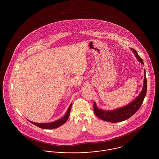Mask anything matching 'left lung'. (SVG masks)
Listing matches in <instances>:
<instances>
[{
    "label": "left lung",
    "instance_id": "left-lung-1",
    "mask_svg": "<svg viewBox=\"0 0 159 159\" xmlns=\"http://www.w3.org/2000/svg\"><path fill=\"white\" fill-rule=\"evenodd\" d=\"M132 51L134 52L136 58L142 64H144L143 60L138 55V53L134 49H132ZM147 79L145 76V70H144V85L141 92L135 100L129 104L128 105L117 108L113 111H104L101 109H98L97 107L95 102L93 103V110L94 113L99 119L104 121L117 123L120 121H124L128 119L132 116H133L136 111L139 109L140 107L142 105L144 98L147 93Z\"/></svg>",
    "mask_w": 159,
    "mask_h": 159
}]
</instances>
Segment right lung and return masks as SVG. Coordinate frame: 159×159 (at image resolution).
Returning <instances> with one entry per match:
<instances>
[{"label":"right lung","instance_id":"add662e5","mask_svg":"<svg viewBox=\"0 0 159 159\" xmlns=\"http://www.w3.org/2000/svg\"><path fill=\"white\" fill-rule=\"evenodd\" d=\"M72 104H70V106L68 107V110L67 111V113L66 115L60 119L57 120V121L51 122V123H34L30 121L32 124L36 125V126L39 127L40 128L45 129H52L57 128L60 127L61 125H62L64 123H65L66 121L68 120V117L70 116V113L71 111V108Z\"/></svg>","mask_w":159,"mask_h":159}]
</instances>
